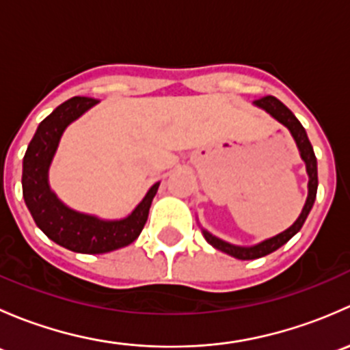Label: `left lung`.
Wrapping results in <instances>:
<instances>
[{
  "label": "left lung",
  "instance_id": "obj_1",
  "mask_svg": "<svg viewBox=\"0 0 350 350\" xmlns=\"http://www.w3.org/2000/svg\"><path fill=\"white\" fill-rule=\"evenodd\" d=\"M254 105L259 108H262V109H266V111L269 113L273 118H276L278 122L283 123L286 129L291 132L293 139H295L296 146H298V149H299V155H301V159L305 161V164H306V172H308V198H306L305 206H303L298 220H296L291 227L286 228V230L281 232V234L274 235V237L267 239V241H262L260 243H257V245H252V247L234 245V243L221 241V239L211 235L210 232L203 230L204 239H206V242L210 243V245H213L215 249L221 250V252L228 254V256L235 257V259H241V260L257 259V257L267 256V254L274 252V250L280 249L281 245H284V243L288 242L293 235L298 234L299 228H301L303 224H305L306 217H308L310 210H312L313 203H315L317 188H319V172H317L315 152H313V147H312V144H310L305 129H303L301 123L298 122V118L293 115L291 109H289L288 107H284V105L274 96L259 98V100L254 101Z\"/></svg>",
  "mask_w": 350,
  "mask_h": 350
}]
</instances>
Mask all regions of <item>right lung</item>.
Returning a JSON list of instances; mask_svg holds the SVG:
<instances>
[{
	"instance_id": "obj_1",
	"label": "right lung",
	"mask_w": 350,
	"mask_h": 350,
	"mask_svg": "<svg viewBox=\"0 0 350 350\" xmlns=\"http://www.w3.org/2000/svg\"><path fill=\"white\" fill-rule=\"evenodd\" d=\"M98 103L94 98L74 96L42 120L23 157L22 188L25 204L37 227L51 241L81 254H105L132 243L142 232L159 183L150 186L135 210L122 220H101L66 206L49 186V167L66 126Z\"/></svg>"
}]
</instances>
